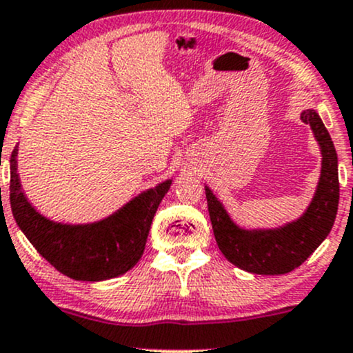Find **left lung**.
<instances>
[{
  "label": "left lung",
  "instance_id": "1",
  "mask_svg": "<svg viewBox=\"0 0 353 353\" xmlns=\"http://www.w3.org/2000/svg\"><path fill=\"white\" fill-rule=\"evenodd\" d=\"M301 119L309 123L321 145L322 172L316 196L297 221L279 230H241L206 186L211 226L219 251L234 266L252 274L274 276L294 271L317 250L334 226L339 208L337 152L316 110H304Z\"/></svg>",
  "mask_w": 353,
  "mask_h": 353
}]
</instances>
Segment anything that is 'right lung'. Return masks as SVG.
Returning a JSON list of instances; mask_svg holds the SVG:
<instances>
[{
    "label": "right lung",
    "instance_id": "add662e5",
    "mask_svg": "<svg viewBox=\"0 0 353 353\" xmlns=\"http://www.w3.org/2000/svg\"><path fill=\"white\" fill-rule=\"evenodd\" d=\"M16 148L11 153L10 201L12 216L29 243L57 271L76 281L117 277L142 258L152 219L172 181H163L127 203L112 216L92 225L52 223L29 205L16 170Z\"/></svg>",
    "mask_w": 353,
    "mask_h": 353
}]
</instances>
